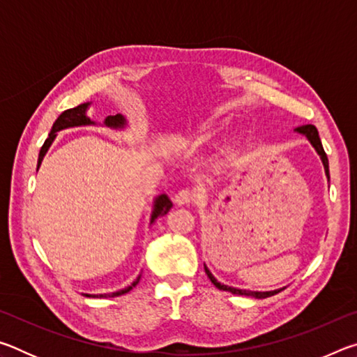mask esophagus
Returning <instances> with one entry per match:
<instances>
[{"label": "esophagus", "mask_w": 357, "mask_h": 357, "mask_svg": "<svg viewBox=\"0 0 357 357\" xmlns=\"http://www.w3.org/2000/svg\"><path fill=\"white\" fill-rule=\"evenodd\" d=\"M195 200V193L190 189H181L176 195H174V202H176L179 206H183V204H190Z\"/></svg>", "instance_id": "esophagus-1"}]
</instances>
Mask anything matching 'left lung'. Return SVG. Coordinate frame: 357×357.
I'll list each match as a JSON object with an SVG mask.
<instances>
[{"label":"left lung","mask_w":357,"mask_h":357,"mask_svg":"<svg viewBox=\"0 0 357 357\" xmlns=\"http://www.w3.org/2000/svg\"><path fill=\"white\" fill-rule=\"evenodd\" d=\"M294 132H298V134L304 135L307 140L310 142V144L313 148H315V151L319 155V159H321L323 165H324V173H326V178H328V181L331 179L329 176V160H328V155H326L324 149H323V144H321V140H319V135H318V130L315 126L312 124H307V126H301V128H296ZM204 271H206V275L209 277V280L214 283L215 288L219 289H223V291H229L233 294H241V296H252V298H257V299H264V298H269V296H274L279 291H282L283 288L280 289H273V291H250V289H239V288H234V287H228V285H223V283L217 282L215 277L211 274V271L206 268V264H204Z\"/></svg>","instance_id":"left-lung-1"}]
</instances>
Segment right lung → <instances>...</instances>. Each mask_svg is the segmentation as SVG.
I'll return each instance as SVG.
<instances>
[{
    "label": "right lung",
    "instance_id": "right-lung-1",
    "mask_svg": "<svg viewBox=\"0 0 357 357\" xmlns=\"http://www.w3.org/2000/svg\"><path fill=\"white\" fill-rule=\"evenodd\" d=\"M89 105H91V102H84V104H80V105L74 107V108H69V110H66V112L59 114L58 119L55 121V123H53V128L50 130V134H48V138L45 140V143L42 144V148L39 151L38 170H39V167L42 164V160H44L48 148H50L52 143L55 142V138H56L59 130L70 129V128H82V126H96V121L89 118L88 113H86ZM104 126H105V128L113 129V130H124L126 128H128V119H126L123 114H114V116H107L104 119ZM172 206H173V203L170 202V198H168L165 193H162V195L155 197L154 203H153V211H151L149 223H153L157 219V217L165 215L168 211L172 209ZM140 279H142V273L137 275V279L132 282L129 287H126L123 289H118V291L102 293V294H84V296H93V298H114V296H121V294L129 293L130 289L134 288L138 282H140Z\"/></svg>",
    "mask_w": 357,
    "mask_h": 357
}]
</instances>
